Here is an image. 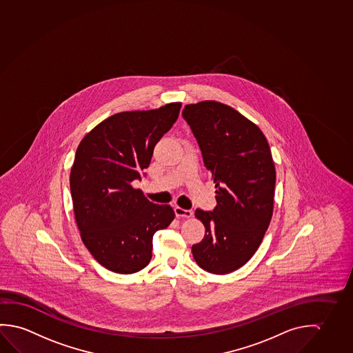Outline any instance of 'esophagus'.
I'll return each instance as SVG.
<instances>
[{
    "label": "esophagus",
    "instance_id": "obj_1",
    "mask_svg": "<svg viewBox=\"0 0 353 353\" xmlns=\"http://www.w3.org/2000/svg\"><path fill=\"white\" fill-rule=\"evenodd\" d=\"M176 217H185V219H190L194 216V211L192 210H184V208H174Z\"/></svg>",
    "mask_w": 353,
    "mask_h": 353
}]
</instances>
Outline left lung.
<instances>
[{"label": "left lung", "instance_id": "8db88e82", "mask_svg": "<svg viewBox=\"0 0 353 353\" xmlns=\"http://www.w3.org/2000/svg\"><path fill=\"white\" fill-rule=\"evenodd\" d=\"M183 118L217 189L213 211H195L206 232L191 248L192 256L208 272L230 274L252 259L272 217L276 170L269 142L255 123L219 101L188 104Z\"/></svg>", "mask_w": 353, "mask_h": 353}]
</instances>
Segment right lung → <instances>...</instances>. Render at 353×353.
<instances>
[{
	"mask_svg": "<svg viewBox=\"0 0 353 353\" xmlns=\"http://www.w3.org/2000/svg\"><path fill=\"white\" fill-rule=\"evenodd\" d=\"M181 103L118 112L81 141L70 188L81 238L98 263L117 274L139 272L152 259V239L172 223L169 205L145 199L132 181L151 163L154 145L172 129Z\"/></svg>",
	"mask_w": 353,
	"mask_h": 353,
	"instance_id": "add662e5",
	"label": "right lung"
}]
</instances>
